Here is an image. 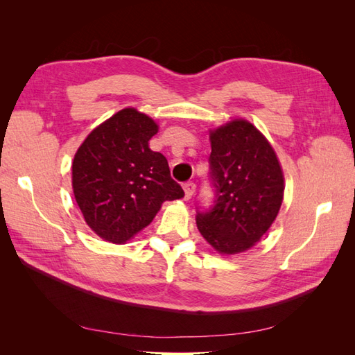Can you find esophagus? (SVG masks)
<instances>
[{"instance_id": "34e87169", "label": "esophagus", "mask_w": 355, "mask_h": 355, "mask_svg": "<svg viewBox=\"0 0 355 355\" xmlns=\"http://www.w3.org/2000/svg\"><path fill=\"white\" fill-rule=\"evenodd\" d=\"M196 188H197V185L194 184V182H187V184H184V191H185V198L187 200H189L192 196H194Z\"/></svg>"}]
</instances>
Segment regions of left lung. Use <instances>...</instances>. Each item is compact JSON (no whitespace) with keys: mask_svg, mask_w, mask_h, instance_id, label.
I'll list each match as a JSON object with an SVG mask.
<instances>
[{"mask_svg":"<svg viewBox=\"0 0 355 355\" xmlns=\"http://www.w3.org/2000/svg\"><path fill=\"white\" fill-rule=\"evenodd\" d=\"M210 168L216 204L197 214L202 239L220 254H237L261 241L284 197L280 161L262 132L247 120L211 128Z\"/></svg>","mask_w":355,"mask_h":355,"instance_id":"obj_1","label":"left lung"}]
</instances>
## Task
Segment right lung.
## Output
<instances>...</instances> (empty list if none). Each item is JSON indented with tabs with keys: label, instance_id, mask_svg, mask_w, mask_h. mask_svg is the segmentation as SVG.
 I'll list each match as a JSON object with an SVG mask.
<instances>
[{
	"label": "right lung",
	"instance_id": "right-lung-1",
	"mask_svg": "<svg viewBox=\"0 0 355 355\" xmlns=\"http://www.w3.org/2000/svg\"><path fill=\"white\" fill-rule=\"evenodd\" d=\"M157 133L151 116L124 108L93 128L75 153V201L105 241L125 244L153 222L164 201L185 196L166 157L149 148Z\"/></svg>",
	"mask_w": 355,
	"mask_h": 355
}]
</instances>
